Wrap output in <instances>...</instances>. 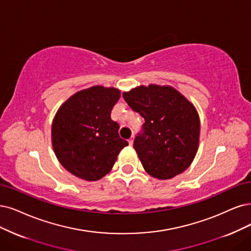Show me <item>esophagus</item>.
Segmentation results:
<instances>
[{"instance_id":"obj_1","label":"esophagus","mask_w":251,"mask_h":251,"mask_svg":"<svg viewBox=\"0 0 251 251\" xmlns=\"http://www.w3.org/2000/svg\"><path fill=\"white\" fill-rule=\"evenodd\" d=\"M129 145H130V146H132L133 145V143H134V135H132L130 138H129Z\"/></svg>"}]
</instances>
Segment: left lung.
I'll return each mask as SVG.
<instances>
[{"instance_id":"8db88e82","label":"left lung","mask_w":251,"mask_h":251,"mask_svg":"<svg viewBox=\"0 0 251 251\" xmlns=\"http://www.w3.org/2000/svg\"><path fill=\"white\" fill-rule=\"evenodd\" d=\"M145 119L133 144L145 171L158 180L186 171L197 155L201 123L197 108L171 86H140L123 93Z\"/></svg>"}]
</instances>
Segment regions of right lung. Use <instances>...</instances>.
<instances>
[{"instance_id": "1", "label": "right lung", "mask_w": 251, "mask_h": 251, "mask_svg": "<svg viewBox=\"0 0 251 251\" xmlns=\"http://www.w3.org/2000/svg\"><path fill=\"white\" fill-rule=\"evenodd\" d=\"M120 97L119 89L93 86L76 92L58 109L51 125L52 148L72 175L86 181L103 178L128 146L110 118Z\"/></svg>"}]
</instances>
